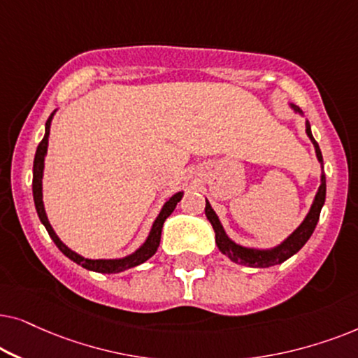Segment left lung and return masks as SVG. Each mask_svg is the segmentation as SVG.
<instances>
[{
    "label": "left lung",
    "mask_w": 358,
    "mask_h": 358,
    "mask_svg": "<svg viewBox=\"0 0 358 358\" xmlns=\"http://www.w3.org/2000/svg\"><path fill=\"white\" fill-rule=\"evenodd\" d=\"M292 108L296 113L303 114L301 109H299L298 106H294V104H292ZM306 134L314 144L317 160L321 162V166L324 169L321 149H319L317 142L314 141V137L311 134V126H309L308 121H306ZM324 201H326V175H324V171H322L321 187H319V189H317L316 198H314V203H313L311 209H309L306 219H304V221L301 222V226H299L296 231H294L293 234L288 237L287 241L282 242V244H280L278 247H275V249H271V250H255V249H247V247L237 245L236 242H232L226 236V232H224V229L221 226V222H219L216 213L213 211L211 204H209L208 201H206V208H204V213H206V217L209 219V222H211L214 232H216L217 249L221 250L224 255L229 257V259H231L232 262H236V264H239V265L257 266V268H266V266L283 264L285 260H288L289 257L296 254V252L301 249L304 244H306L308 239L311 237V234L314 232V229H316V224L319 221V214H321Z\"/></svg>",
    "instance_id": "1"
}]
</instances>
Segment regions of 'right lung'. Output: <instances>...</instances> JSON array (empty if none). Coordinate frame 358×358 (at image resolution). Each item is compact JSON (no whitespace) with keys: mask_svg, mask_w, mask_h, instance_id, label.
I'll return each instance as SVG.
<instances>
[{"mask_svg":"<svg viewBox=\"0 0 358 358\" xmlns=\"http://www.w3.org/2000/svg\"><path fill=\"white\" fill-rule=\"evenodd\" d=\"M52 116L54 113L50 114L49 119L45 122V136L44 139L41 141L39 147L36 150V157H34V169H32V194H34V203H36V209L37 214H39L41 222L44 224L47 232H49L50 239L55 242V245L59 247V250L62 254L69 257L70 260H73L75 264L82 265L83 268L87 270H93V271H99V273H119V271H124L127 268H132V266H137L141 264H144L145 260H149L152 255L155 254L157 249L160 245V236H162V227H164L165 219L173 213V209L176 208V203H180L183 193H176L171 196L169 201L164 204L162 211L159 216H157L154 226L150 229V234L147 237V241L144 242V245L141 247L139 250H136L132 255L124 257V259H117V260H90L85 259V257L75 254L73 250H70L64 242H62L57 234L54 232V229L49 224V219L45 216V209H44V201H42V171H44V157L47 154V145H49V132H50V122H52Z\"/></svg>","mask_w":358,"mask_h":358,"instance_id":"add662e5","label":"right lung"}]
</instances>
